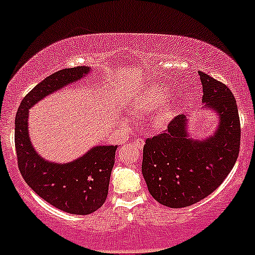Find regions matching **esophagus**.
<instances>
[{
  "instance_id": "1",
  "label": "esophagus",
  "mask_w": 255,
  "mask_h": 255,
  "mask_svg": "<svg viewBox=\"0 0 255 255\" xmlns=\"http://www.w3.org/2000/svg\"><path fill=\"white\" fill-rule=\"evenodd\" d=\"M131 144L135 146L136 148H139V150H141L142 147H144L145 145V141L141 139V137H137V139H134L133 141H131Z\"/></svg>"
}]
</instances>
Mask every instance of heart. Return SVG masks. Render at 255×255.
Wrapping results in <instances>:
<instances>
[{"instance_id": "b5f03b06", "label": "heart", "mask_w": 255, "mask_h": 255, "mask_svg": "<svg viewBox=\"0 0 255 255\" xmlns=\"http://www.w3.org/2000/svg\"><path fill=\"white\" fill-rule=\"evenodd\" d=\"M166 98H168V91L164 86H162V85H152L137 99L135 105H134V110L139 111V113L151 114L164 103ZM168 105L169 102H166V108H168ZM168 115L169 113L166 110L164 114L159 116L158 124H164L168 120Z\"/></svg>"}]
</instances>
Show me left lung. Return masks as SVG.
<instances>
[{
  "instance_id": "8db88e82",
  "label": "left lung",
  "mask_w": 255,
  "mask_h": 255,
  "mask_svg": "<svg viewBox=\"0 0 255 255\" xmlns=\"http://www.w3.org/2000/svg\"><path fill=\"white\" fill-rule=\"evenodd\" d=\"M203 103L219 116L211 136L188 135L184 115L175 118L163 133L146 139L141 171L150 194L171 209L191 206L221 186L235 165L241 127L236 101L227 85L199 72Z\"/></svg>"
}]
</instances>
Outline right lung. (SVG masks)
I'll return each mask as SVG.
<instances>
[{
  "label": "right lung",
  "mask_w": 255,
  "mask_h": 255,
  "mask_svg": "<svg viewBox=\"0 0 255 255\" xmlns=\"http://www.w3.org/2000/svg\"><path fill=\"white\" fill-rule=\"evenodd\" d=\"M90 67L61 69L34 86L22 99L15 116L17 165L25 182L56 209L90 215L107 200L118 146H96L71 163H51L37 153L28 134V109L55 91L89 74Z\"/></svg>",
  "instance_id": "obj_1"
}]
</instances>
